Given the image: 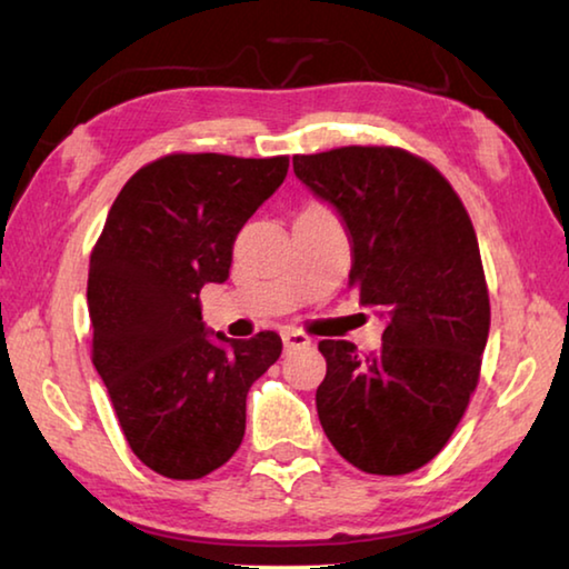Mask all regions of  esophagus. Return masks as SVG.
Here are the masks:
<instances>
[{
    "mask_svg": "<svg viewBox=\"0 0 569 569\" xmlns=\"http://www.w3.org/2000/svg\"><path fill=\"white\" fill-rule=\"evenodd\" d=\"M281 339H283L286 351L288 349H303V346L311 343V339H308V336L303 331H298V329H283Z\"/></svg>",
    "mask_w": 569,
    "mask_h": 569,
    "instance_id": "obj_1",
    "label": "esophagus"
}]
</instances>
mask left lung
Instances as JSON below:
<instances>
[{
  "label": "left lung",
  "mask_w": 569,
  "mask_h": 569,
  "mask_svg": "<svg viewBox=\"0 0 569 569\" xmlns=\"http://www.w3.org/2000/svg\"><path fill=\"white\" fill-rule=\"evenodd\" d=\"M296 178L339 210L351 236L349 286L387 321L377 353L326 339L321 427L366 475H409L465 417L489 336V293L465 203L419 156L349 146L293 156Z\"/></svg>",
  "instance_id": "left-lung-1"
}]
</instances>
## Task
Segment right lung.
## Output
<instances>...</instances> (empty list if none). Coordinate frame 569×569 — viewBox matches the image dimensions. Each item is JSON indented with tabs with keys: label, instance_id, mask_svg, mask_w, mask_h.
Instances as JSON below:
<instances>
[{
	"label": "right lung",
	"instance_id": "add662e5",
	"mask_svg": "<svg viewBox=\"0 0 569 569\" xmlns=\"http://www.w3.org/2000/svg\"><path fill=\"white\" fill-rule=\"evenodd\" d=\"M288 156L172 152L124 182L92 248V363L122 435L168 479L223 467L246 435V397L281 336L208 339L200 288L223 283L238 230L281 186Z\"/></svg>",
	"mask_w": 569,
	"mask_h": 569
}]
</instances>
